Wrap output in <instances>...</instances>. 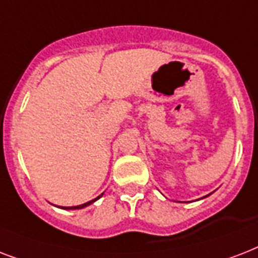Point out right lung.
<instances>
[{"label":"right lung","mask_w":258,"mask_h":258,"mask_svg":"<svg viewBox=\"0 0 258 258\" xmlns=\"http://www.w3.org/2000/svg\"><path fill=\"white\" fill-rule=\"evenodd\" d=\"M101 196H103V194H101ZM101 196H99V197H97V198H95V200L89 201V202H86V204L79 205V206H68V208H64V206H61V209H67V210H75V209H83V208H86V206H88V205L93 204V202H95V201L99 200V198H100Z\"/></svg>","instance_id":"obj_1"}]
</instances>
